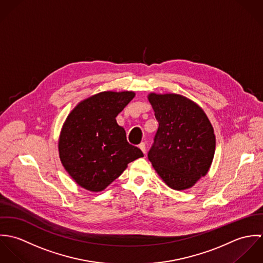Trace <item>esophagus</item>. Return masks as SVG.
<instances>
[{
  "mask_svg": "<svg viewBox=\"0 0 263 263\" xmlns=\"http://www.w3.org/2000/svg\"><path fill=\"white\" fill-rule=\"evenodd\" d=\"M139 148L142 150V152H143L144 154H146V153H147V149H146V144H145V143H141V144L139 145Z\"/></svg>",
  "mask_w": 263,
  "mask_h": 263,
  "instance_id": "esophagus-1",
  "label": "esophagus"
}]
</instances>
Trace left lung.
<instances>
[{"label":"left lung","instance_id":"obj_1","mask_svg":"<svg viewBox=\"0 0 263 263\" xmlns=\"http://www.w3.org/2000/svg\"><path fill=\"white\" fill-rule=\"evenodd\" d=\"M159 123L148 158L172 189L191 187L204 176L212 164L216 138L203 110L177 94L149 95Z\"/></svg>","mask_w":263,"mask_h":263}]
</instances>
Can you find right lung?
<instances>
[{
  "instance_id": "1",
  "label": "right lung",
  "mask_w": 263,
  "mask_h": 263,
  "mask_svg": "<svg viewBox=\"0 0 263 263\" xmlns=\"http://www.w3.org/2000/svg\"><path fill=\"white\" fill-rule=\"evenodd\" d=\"M135 97L134 92H102L78 104L69 114L59 142L60 158L76 182L90 191L107 187L144 157L127 143L115 117Z\"/></svg>"
}]
</instances>
